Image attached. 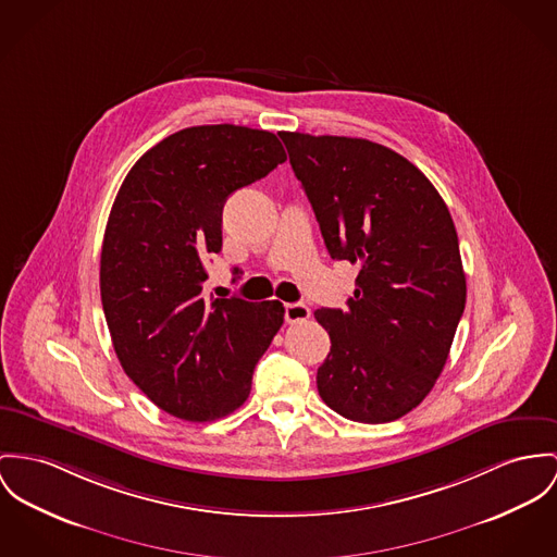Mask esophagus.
<instances>
[{"instance_id": "1", "label": "esophagus", "mask_w": 557, "mask_h": 557, "mask_svg": "<svg viewBox=\"0 0 557 557\" xmlns=\"http://www.w3.org/2000/svg\"><path fill=\"white\" fill-rule=\"evenodd\" d=\"M311 315V309L302 302H286L284 305V318L288 324H297V322H305Z\"/></svg>"}]
</instances>
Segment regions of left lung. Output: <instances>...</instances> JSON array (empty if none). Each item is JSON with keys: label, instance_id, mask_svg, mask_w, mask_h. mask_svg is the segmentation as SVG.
Returning <instances> with one entry per match:
<instances>
[{"label": "left lung", "instance_id": "left-lung-1", "mask_svg": "<svg viewBox=\"0 0 557 557\" xmlns=\"http://www.w3.org/2000/svg\"><path fill=\"white\" fill-rule=\"evenodd\" d=\"M331 258L360 264L347 309H315L331 335L322 400L384 424L416 409L441 375L467 302L458 233L429 177L382 144L280 133Z\"/></svg>", "mask_w": 557, "mask_h": 557}]
</instances>
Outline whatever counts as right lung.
<instances>
[{
	"mask_svg": "<svg viewBox=\"0 0 557 557\" xmlns=\"http://www.w3.org/2000/svg\"><path fill=\"white\" fill-rule=\"evenodd\" d=\"M284 161L262 128H182L131 168L114 199L99 269L106 322L128 380L180 420L212 422L242 407L284 324L280 300L203 295L224 201Z\"/></svg>",
	"mask_w": 557,
	"mask_h": 557,
	"instance_id": "add662e5",
	"label": "right lung"
}]
</instances>
